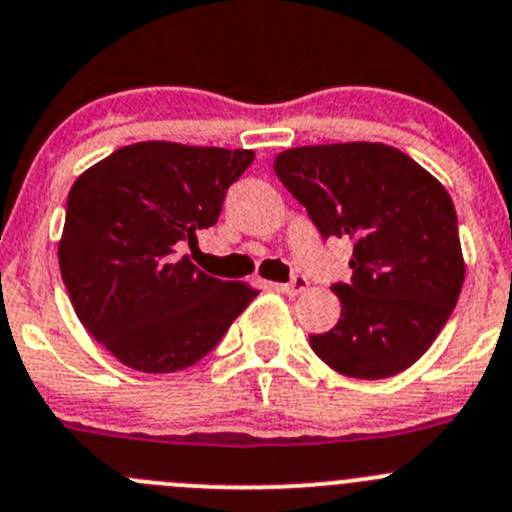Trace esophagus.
I'll list each match as a JSON object with an SVG mask.
<instances>
[{
  "label": "esophagus",
  "instance_id": "esophagus-1",
  "mask_svg": "<svg viewBox=\"0 0 512 512\" xmlns=\"http://www.w3.org/2000/svg\"><path fill=\"white\" fill-rule=\"evenodd\" d=\"M307 285H309L307 277H304V275H294L292 280L285 282V285H280V289H282V292H287V294H302L304 289H307Z\"/></svg>",
  "mask_w": 512,
  "mask_h": 512
}]
</instances>
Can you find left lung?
Segmentation results:
<instances>
[{
  "instance_id": "1",
  "label": "left lung",
  "mask_w": 512,
  "mask_h": 512,
  "mask_svg": "<svg viewBox=\"0 0 512 512\" xmlns=\"http://www.w3.org/2000/svg\"><path fill=\"white\" fill-rule=\"evenodd\" d=\"M275 173L324 240L354 245L352 280L332 287L342 317L309 337L314 354L354 379L409 369L448 322L466 277L451 195L384 143L289 148Z\"/></svg>"
}]
</instances>
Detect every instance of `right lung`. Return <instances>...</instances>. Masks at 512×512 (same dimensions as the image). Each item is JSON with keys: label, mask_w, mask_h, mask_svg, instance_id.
<instances>
[{"label": "right lung", "mask_w": 512, "mask_h": 512, "mask_svg": "<svg viewBox=\"0 0 512 512\" xmlns=\"http://www.w3.org/2000/svg\"><path fill=\"white\" fill-rule=\"evenodd\" d=\"M252 151L146 141L79 175L66 200L61 280L91 337L146 374L193 366L218 347L257 289L205 275L185 247L218 223Z\"/></svg>", "instance_id": "obj_1"}]
</instances>
